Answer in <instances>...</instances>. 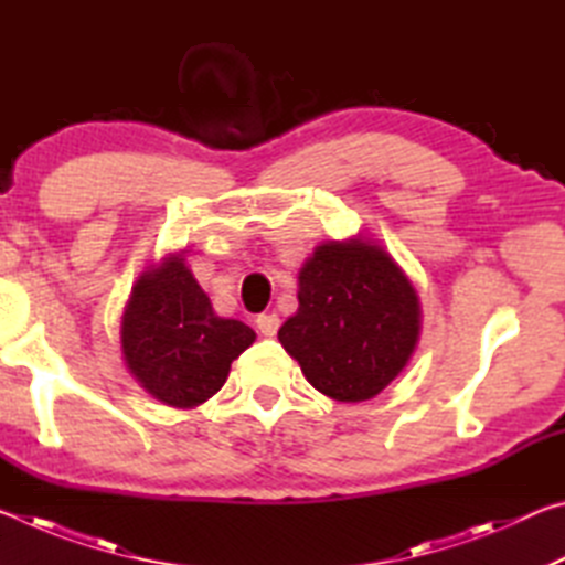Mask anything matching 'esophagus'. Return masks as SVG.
I'll return each instance as SVG.
<instances>
[{"label":"esophagus","instance_id":"esophagus-1","mask_svg":"<svg viewBox=\"0 0 565 565\" xmlns=\"http://www.w3.org/2000/svg\"><path fill=\"white\" fill-rule=\"evenodd\" d=\"M279 327H281V319H279V313H259V317H256V329H259L264 337H274L276 331H279Z\"/></svg>","mask_w":565,"mask_h":565}]
</instances>
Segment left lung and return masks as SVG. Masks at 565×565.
Wrapping results in <instances>:
<instances>
[{"label":"left lung","instance_id":"8db88e82","mask_svg":"<svg viewBox=\"0 0 565 565\" xmlns=\"http://www.w3.org/2000/svg\"><path fill=\"white\" fill-rule=\"evenodd\" d=\"M299 309L279 341L309 384L341 404L379 396L420 337V301L406 271L374 238L323 242L299 271Z\"/></svg>","mask_w":565,"mask_h":565}]
</instances>
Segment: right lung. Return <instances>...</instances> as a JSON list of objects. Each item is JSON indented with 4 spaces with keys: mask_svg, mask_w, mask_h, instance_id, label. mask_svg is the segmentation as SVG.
<instances>
[{
    "mask_svg": "<svg viewBox=\"0 0 565 565\" xmlns=\"http://www.w3.org/2000/svg\"><path fill=\"white\" fill-rule=\"evenodd\" d=\"M121 359L137 384L171 408H194L226 384L256 333L214 311L184 252L147 266L121 313Z\"/></svg>",
    "mask_w": 565,
    "mask_h": 565,
    "instance_id": "add662e5",
    "label": "right lung"
}]
</instances>
